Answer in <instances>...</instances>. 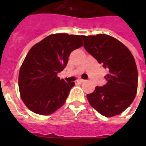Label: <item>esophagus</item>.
Wrapping results in <instances>:
<instances>
[{"instance_id":"34e87169","label":"esophagus","mask_w":146,"mask_h":146,"mask_svg":"<svg viewBox=\"0 0 146 146\" xmlns=\"http://www.w3.org/2000/svg\"><path fill=\"white\" fill-rule=\"evenodd\" d=\"M85 80H82V79H80V80H78L77 81H76V82H78V83H82V82H84Z\"/></svg>"}]
</instances>
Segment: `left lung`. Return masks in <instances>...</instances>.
<instances>
[{
  "label": "left lung",
  "mask_w": 146,
  "mask_h": 146,
  "mask_svg": "<svg viewBox=\"0 0 146 146\" xmlns=\"http://www.w3.org/2000/svg\"><path fill=\"white\" fill-rule=\"evenodd\" d=\"M85 49L109 70L106 84L96 86L87 99L104 117L118 115L133 102L138 87V71L130 50L115 38L105 35L82 36Z\"/></svg>",
  "instance_id": "8db88e82"
}]
</instances>
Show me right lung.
Masks as SVG:
<instances>
[{"label":"right lung","mask_w":146,"mask_h":146,"mask_svg":"<svg viewBox=\"0 0 146 146\" xmlns=\"http://www.w3.org/2000/svg\"><path fill=\"white\" fill-rule=\"evenodd\" d=\"M83 35L52 34L29 50L19 73L20 97L30 111L49 115L64 105L74 82L60 80L73 50L82 46Z\"/></svg>","instance_id":"1"}]
</instances>
